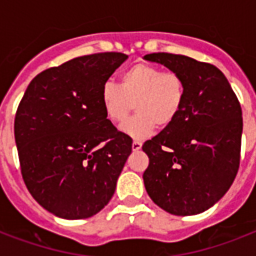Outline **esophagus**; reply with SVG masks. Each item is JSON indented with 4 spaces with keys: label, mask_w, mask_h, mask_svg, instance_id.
I'll return each instance as SVG.
<instances>
[{
    "label": "esophagus",
    "mask_w": 256,
    "mask_h": 256,
    "mask_svg": "<svg viewBox=\"0 0 256 256\" xmlns=\"http://www.w3.org/2000/svg\"><path fill=\"white\" fill-rule=\"evenodd\" d=\"M132 148L134 152H138V150H140V148H142V142H140V140H134Z\"/></svg>",
    "instance_id": "34e87169"
}]
</instances>
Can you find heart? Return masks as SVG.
<instances>
[{
    "label": "heart",
    "mask_w": 256,
    "mask_h": 256,
    "mask_svg": "<svg viewBox=\"0 0 256 256\" xmlns=\"http://www.w3.org/2000/svg\"><path fill=\"white\" fill-rule=\"evenodd\" d=\"M184 98L186 85L178 73L148 64L128 68L120 76V86L106 82L100 90L104 112L114 124L128 120L136 104L138 114L120 128L136 140L152 136L156 126H170L182 112Z\"/></svg>",
    "instance_id": "heart-1"
}]
</instances>
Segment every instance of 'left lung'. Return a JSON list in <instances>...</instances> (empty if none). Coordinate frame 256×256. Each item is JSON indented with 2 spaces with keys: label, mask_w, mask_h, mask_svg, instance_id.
Instances as JSON below:
<instances>
[{
  "label": "left lung",
  "mask_w": 256,
  "mask_h": 256,
  "mask_svg": "<svg viewBox=\"0 0 256 256\" xmlns=\"http://www.w3.org/2000/svg\"><path fill=\"white\" fill-rule=\"evenodd\" d=\"M144 60L178 73L186 85L178 118L142 146L150 160L144 187L170 214H200L226 194L238 172L240 104L224 74L211 64L170 53L148 54Z\"/></svg>",
  "instance_id": "8db88e82"
}]
</instances>
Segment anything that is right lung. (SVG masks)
<instances>
[{
  "label": "right lung",
  "mask_w": 256,
  "mask_h": 256,
  "mask_svg": "<svg viewBox=\"0 0 256 256\" xmlns=\"http://www.w3.org/2000/svg\"><path fill=\"white\" fill-rule=\"evenodd\" d=\"M126 60L96 53L44 70L18 104L14 138L22 178L56 216L90 218L114 195L132 140L108 120L100 90Z\"/></svg>",
  "instance_id": "1"
}]
</instances>
